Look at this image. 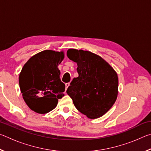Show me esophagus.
Instances as JSON below:
<instances>
[{
	"instance_id": "obj_1",
	"label": "esophagus",
	"mask_w": 151,
	"mask_h": 151,
	"mask_svg": "<svg viewBox=\"0 0 151 151\" xmlns=\"http://www.w3.org/2000/svg\"><path fill=\"white\" fill-rule=\"evenodd\" d=\"M70 85V83H65V90L66 91V89H67V88Z\"/></svg>"
}]
</instances>
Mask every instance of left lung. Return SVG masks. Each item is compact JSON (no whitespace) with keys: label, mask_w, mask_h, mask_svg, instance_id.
Masks as SVG:
<instances>
[{"label":"left lung","mask_w":151,"mask_h":151,"mask_svg":"<svg viewBox=\"0 0 151 151\" xmlns=\"http://www.w3.org/2000/svg\"><path fill=\"white\" fill-rule=\"evenodd\" d=\"M66 55L78 65V76L66 91L74 105L89 119L104 115L116 100L117 74L103 58L89 51L70 48Z\"/></svg>","instance_id":"1"}]
</instances>
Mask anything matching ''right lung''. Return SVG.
<instances>
[{
  "label": "right lung",
  "mask_w": 151,
  "mask_h": 151,
  "mask_svg": "<svg viewBox=\"0 0 151 151\" xmlns=\"http://www.w3.org/2000/svg\"><path fill=\"white\" fill-rule=\"evenodd\" d=\"M64 58L63 52L46 50L32 57L19 75L22 97L29 108L45 114L54 109L64 96L65 85L60 81L58 65Z\"/></svg>",
  "instance_id": "right-lung-1"
}]
</instances>
